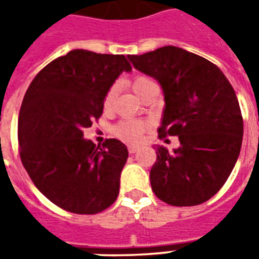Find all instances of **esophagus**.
Returning a JSON list of instances; mask_svg holds the SVG:
<instances>
[{
  "mask_svg": "<svg viewBox=\"0 0 259 259\" xmlns=\"http://www.w3.org/2000/svg\"><path fill=\"white\" fill-rule=\"evenodd\" d=\"M127 150H129V154H136V151H137V147L129 146V148H127Z\"/></svg>",
  "mask_w": 259,
  "mask_h": 259,
  "instance_id": "obj_1",
  "label": "esophagus"
}]
</instances>
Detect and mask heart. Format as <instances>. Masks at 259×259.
I'll list each match as a JSON object with an SVG mask.
<instances>
[{
    "label": "heart",
    "mask_w": 259,
    "mask_h": 259,
    "mask_svg": "<svg viewBox=\"0 0 259 259\" xmlns=\"http://www.w3.org/2000/svg\"><path fill=\"white\" fill-rule=\"evenodd\" d=\"M152 83L151 80L146 77V76H136L135 79L132 80V87L135 93L139 96L141 93V90L146 87L147 84ZM113 96H115V87H111L109 90L107 91L105 94V98H104V107L109 108L111 104H112ZM147 124L143 123V122H137V120H124V122H120V123L115 127V135L116 137H119L120 140L126 141V143H139L143 137V133L146 132Z\"/></svg>",
    "instance_id": "1"
}]
</instances>
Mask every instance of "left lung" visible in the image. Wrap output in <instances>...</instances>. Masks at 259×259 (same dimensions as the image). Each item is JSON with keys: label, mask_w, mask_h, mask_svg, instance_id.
I'll return each mask as SVG.
<instances>
[{"label": "left lung", "mask_w": 259, "mask_h": 259, "mask_svg": "<svg viewBox=\"0 0 259 259\" xmlns=\"http://www.w3.org/2000/svg\"><path fill=\"white\" fill-rule=\"evenodd\" d=\"M127 58L162 87L159 139L178 136L180 141L174 152L154 147V194L175 206L205 202L228 180L241 148L243 116L233 87L217 65L183 48L165 46Z\"/></svg>", "instance_id": "8db88e82"}]
</instances>
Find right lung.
Instances as JSON below:
<instances>
[{"label":"right lung","instance_id":"add662e5","mask_svg":"<svg viewBox=\"0 0 259 259\" xmlns=\"http://www.w3.org/2000/svg\"><path fill=\"white\" fill-rule=\"evenodd\" d=\"M130 70L124 55L73 50L42 68L26 91L20 159L37 189L65 211L93 215L118 198L127 148L116 139L97 147L83 130L102 115L119 74Z\"/></svg>","mask_w":259,"mask_h":259}]
</instances>
